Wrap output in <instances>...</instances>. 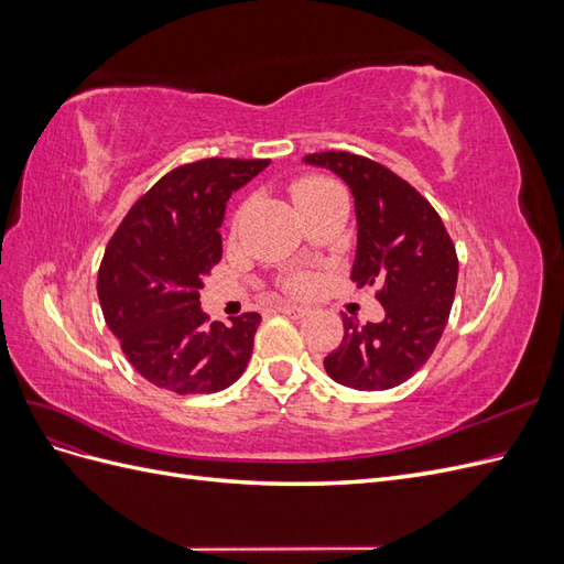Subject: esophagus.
Here are the masks:
<instances>
[{
    "label": "esophagus",
    "instance_id": "1",
    "mask_svg": "<svg viewBox=\"0 0 564 564\" xmlns=\"http://www.w3.org/2000/svg\"><path fill=\"white\" fill-rule=\"evenodd\" d=\"M278 311L289 317H305L311 313V308H305V305H294V303H280Z\"/></svg>",
    "mask_w": 564,
    "mask_h": 564
}]
</instances>
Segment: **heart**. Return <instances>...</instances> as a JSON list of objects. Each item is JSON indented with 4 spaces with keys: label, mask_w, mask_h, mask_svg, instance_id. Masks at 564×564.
Returning <instances> with one entry per match:
<instances>
[{
    "label": "heart",
    "mask_w": 564,
    "mask_h": 564,
    "mask_svg": "<svg viewBox=\"0 0 564 564\" xmlns=\"http://www.w3.org/2000/svg\"><path fill=\"white\" fill-rule=\"evenodd\" d=\"M336 191H340V185L332 178H324V176H301L292 183V197L299 204L301 212L308 209L311 204H315L317 199L327 197L329 193H336ZM240 216H242V207L232 214V228H237V224H240ZM280 284L284 292L303 296L313 289L315 278L308 270H292V272H286Z\"/></svg>",
    "instance_id": "obj_1"
}]
</instances>
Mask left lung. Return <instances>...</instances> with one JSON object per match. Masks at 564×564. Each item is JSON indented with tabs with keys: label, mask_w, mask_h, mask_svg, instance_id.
Masks as SVG:
<instances>
[{
	"label": "left lung",
	"mask_w": 564,
	"mask_h": 564,
	"mask_svg": "<svg viewBox=\"0 0 564 564\" xmlns=\"http://www.w3.org/2000/svg\"><path fill=\"white\" fill-rule=\"evenodd\" d=\"M344 178L355 197L357 253L350 280L377 284L386 317L357 324L344 315V340L324 357L329 377L355 390H388L429 362L447 327L458 259L433 204L388 166L346 150L305 155Z\"/></svg>",
	"instance_id": "8db88e82"
}]
</instances>
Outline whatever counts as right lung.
<instances>
[{
  "label": "right lung",
  "instance_id": "add662e5",
  "mask_svg": "<svg viewBox=\"0 0 564 564\" xmlns=\"http://www.w3.org/2000/svg\"><path fill=\"white\" fill-rule=\"evenodd\" d=\"M270 160L181 164L133 202L98 268V301L127 360L176 395H209L242 377L261 315L209 322L202 278L220 261L228 197Z\"/></svg>",
  "mask_w": 564,
  "mask_h": 564
}]
</instances>
